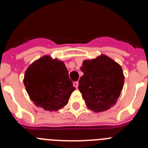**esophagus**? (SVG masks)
I'll return each instance as SVG.
<instances>
[{
	"label": "esophagus",
	"instance_id": "obj_1",
	"mask_svg": "<svg viewBox=\"0 0 148 148\" xmlns=\"http://www.w3.org/2000/svg\"><path fill=\"white\" fill-rule=\"evenodd\" d=\"M73 86L75 87V88H78V82H73Z\"/></svg>",
	"mask_w": 148,
	"mask_h": 148
}]
</instances>
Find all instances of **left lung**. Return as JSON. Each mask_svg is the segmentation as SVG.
I'll list each match as a JSON object with an SVG mask.
<instances>
[{"label":"left lung","instance_id":"1","mask_svg":"<svg viewBox=\"0 0 148 148\" xmlns=\"http://www.w3.org/2000/svg\"><path fill=\"white\" fill-rule=\"evenodd\" d=\"M84 75L78 82L86 106L94 112L109 110L116 104L124 86L125 76L118 63L105 55L84 60Z\"/></svg>","mask_w":148,"mask_h":148}]
</instances>
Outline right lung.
I'll return each mask as SVG.
<instances>
[{
  "label": "right lung",
  "mask_w": 148,
  "mask_h": 148,
  "mask_svg": "<svg viewBox=\"0 0 148 148\" xmlns=\"http://www.w3.org/2000/svg\"><path fill=\"white\" fill-rule=\"evenodd\" d=\"M23 84L34 104L49 111H57L66 105L75 90L64 62L48 56L29 66Z\"/></svg>",
  "instance_id": "obj_1"
}]
</instances>
